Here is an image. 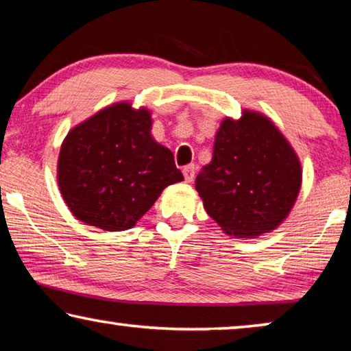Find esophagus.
Returning a JSON list of instances; mask_svg holds the SVG:
<instances>
[{
  "instance_id": "1",
  "label": "esophagus",
  "mask_w": 351,
  "mask_h": 351,
  "mask_svg": "<svg viewBox=\"0 0 351 351\" xmlns=\"http://www.w3.org/2000/svg\"><path fill=\"white\" fill-rule=\"evenodd\" d=\"M195 170H197V167H195V164H189V165H186V167L182 169L184 180H186L187 182H192V181H193V178H195Z\"/></svg>"
}]
</instances>
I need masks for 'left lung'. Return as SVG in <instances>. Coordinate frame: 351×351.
<instances>
[{
    "instance_id": "1",
    "label": "left lung",
    "mask_w": 351,
    "mask_h": 351,
    "mask_svg": "<svg viewBox=\"0 0 351 351\" xmlns=\"http://www.w3.org/2000/svg\"><path fill=\"white\" fill-rule=\"evenodd\" d=\"M300 181V162L283 134L269 119L245 111L240 121L221 122L195 189L226 234L254 239L287 218Z\"/></svg>"
}]
</instances>
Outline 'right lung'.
<instances>
[{
    "label": "right lung",
    "instance_id": "obj_1",
    "mask_svg": "<svg viewBox=\"0 0 351 351\" xmlns=\"http://www.w3.org/2000/svg\"><path fill=\"white\" fill-rule=\"evenodd\" d=\"M150 130V112L130 104L71 130L58 156V187L75 218L112 232L132 229L165 187L184 180Z\"/></svg>",
    "mask_w": 351,
    "mask_h": 351
}]
</instances>
